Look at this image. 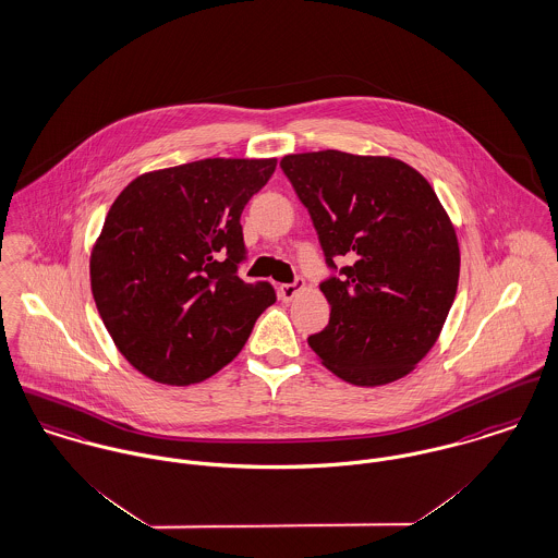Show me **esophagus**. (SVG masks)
Instances as JSON below:
<instances>
[{
    "label": "esophagus",
    "instance_id": "34e87169",
    "mask_svg": "<svg viewBox=\"0 0 558 558\" xmlns=\"http://www.w3.org/2000/svg\"><path fill=\"white\" fill-rule=\"evenodd\" d=\"M301 290H304V281L303 279H296L294 283H283V286H279V296H281L283 301H292Z\"/></svg>",
    "mask_w": 558,
    "mask_h": 558
}]
</instances>
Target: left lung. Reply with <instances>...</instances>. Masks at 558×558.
<instances>
[{
    "instance_id": "8db88e82",
    "label": "left lung",
    "mask_w": 558,
    "mask_h": 558,
    "mask_svg": "<svg viewBox=\"0 0 558 558\" xmlns=\"http://www.w3.org/2000/svg\"><path fill=\"white\" fill-rule=\"evenodd\" d=\"M281 168L306 206L328 268V326L308 337L322 364L354 386H386L430 352L454 303L457 230L430 183L384 155L294 153Z\"/></svg>"
}]
</instances>
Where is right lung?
Instances as JSON below:
<instances>
[{"label":"right lung","instance_id":"1","mask_svg":"<svg viewBox=\"0 0 558 558\" xmlns=\"http://www.w3.org/2000/svg\"><path fill=\"white\" fill-rule=\"evenodd\" d=\"M275 168V157H208L145 172L110 206L89 259L92 292L117 350L153 381L215 375L277 301L270 283L236 275L241 213Z\"/></svg>","mask_w":558,"mask_h":558}]
</instances>
